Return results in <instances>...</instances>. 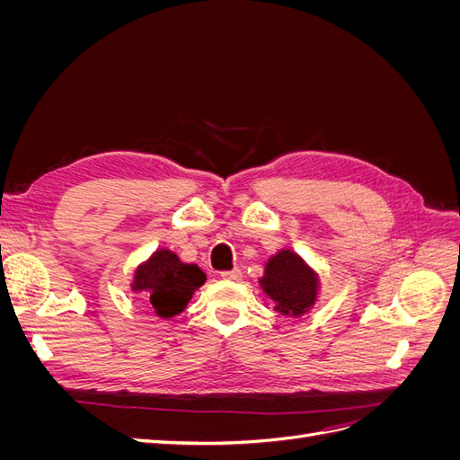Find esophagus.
I'll use <instances>...</instances> for the list:
<instances>
[{"label": "esophagus", "mask_w": 460, "mask_h": 460, "mask_svg": "<svg viewBox=\"0 0 460 460\" xmlns=\"http://www.w3.org/2000/svg\"><path fill=\"white\" fill-rule=\"evenodd\" d=\"M220 276L225 278V280H232V282H235V280H240V278H242V270H240V269H232V270L220 272Z\"/></svg>", "instance_id": "esophagus-1"}]
</instances>
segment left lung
Listing matches in <instances>:
<instances>
[{"instance_id": "8db88e82", "label": "left lung", "mask_w": 460, "mask_h": 460, "mask_svg": "<svg viewBox=\"0 0 460 460\" xmlns=\"http://www.w3.org/2000/svg\"><path fill=\"white\" fill-rule=\"evenodd\" d=\"M259 284L274 301V309L286 316L305 314L318 296L316 272L289 249H282L269 259Z\"/></svg>"}]
</instances>
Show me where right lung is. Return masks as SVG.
Returning a JSON list of instances; mask_svg holds the SVG:
<instances>
[{
    "instance_id": "add662e5",
    "label": "right lung",
    "mask_w": 460,
    "mask_h": 460,
    "mask_svg": "<svg viewBox=\"0 0 460 460\" xmlns=\"http://www.w3.org/2000/svg\"><path fill=\"white\" fill-rule=\"evenodd\" d=\"M205 280L198 264H186L169 249H157L136 269L132 289L144 291L157 316L172 318L186 309L193 291Z\"/></svg>"
}]
</instances>
